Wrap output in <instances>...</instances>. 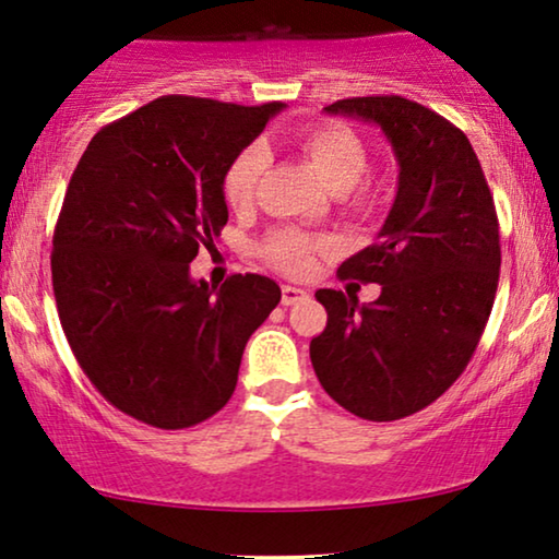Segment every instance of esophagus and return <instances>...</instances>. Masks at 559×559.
Here are the masks:
<instances>
[{"label":"esophagus","mask_w":559,"mask_h":559,"mask_svg":"<svg viewBox=\"0 0 559 559\" xmlns=\"http://www.w3.org/2000/svg\"><path fill=\"white\" fill-rule=\"evenodd\" d=\"M304 298H306L304 288H296V286H283L281 288V304L283 306H294L298 301H304Z\"/></svg>","instance_id":"34e87169"}]
</instances>
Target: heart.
Instances as JSON below:
<instances>
[{
  "instance_id": "heart-1",
  "label": "heart",
  "mask_w": 559,
  "mask_h": 559,
  "mask_svg": "<svg viewBox=\"0 0 559 559\" xmlns=\"http://www.w3.org/2000/svg\"><path fill=\"white\" fill-rule=\"evenodd\" d=\"M296 146L329 190L344 192L342 200L352 212H357V215L374 212L377 194L372 187L361 182L369 167L367 146L349 126H309V129L298 131ZM265 167H269V152L261 144L240 148L223 175L225 202L235 210L248 207L255 200ZM329 248H332L329 238L294 230V227H283V230L271 233L265 238L263 258L273 269L288 273V276H306V273H311L317 258L326 253Z\"/></svg>"
}]
</instances>
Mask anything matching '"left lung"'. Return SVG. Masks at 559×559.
Returning <instances> with one entry per match:
<instances>
[{
    "mask_svg": "<svg viewBox=\"0 0 559 559\" xmlns=\"http://www.w3.org/2000/svg\"><path fill=\"white\" fill-rule=\"evenodd\" d=\"M326 111L380 126L400 177L380 240L336 271L382 294L359 306L319 288L326 329L311 340V365L344 411L390 423L436 403L474 357L499 286L497 207L466 133L430 108L361 96Z\"/></svg>",
    "mask_w": 559,
    "mask_h": 559,
    "instance_id": "obj_1",
    "label": "left lung"
}]
</instances>
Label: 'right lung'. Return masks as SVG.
Wrapping results in <instances>:
<instances>
[{
  "mask_svg": "<svg viewBox=\"0 0 559 559\" xmlns=\"http://www.w3.org/2000/svg\"><path fill=\"white\" fill-rule=\"evenodd\" d=\"M283 104L162 96L91 139L52 235V290L85 377L146 426L182 430L223 411L276 281L190 278L227 223L223 175Z\"/></svg>",
  "mask_w": 559,
  "mask_h": 559,
  "instance_id": "1",
  "label": "right lung"
}]
</instances>
